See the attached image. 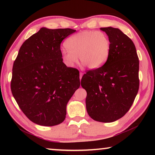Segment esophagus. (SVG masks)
I'll return each mask as SVG.
<instances>
[{"label":"esophagus","mask_w":155,"mask_h":155,"mask_svg":"<svg viewBox=\"0 0 155 155\" xmlns=\"http://www.w3.org/2000/svg\"><path fill=\"white\" fill-rule=\"evenodd\" d=\"M83 75V73H82V72H80V80L81 79V78H82Z\"/></svg>","instance_id":"obj_1"}]
</instances>
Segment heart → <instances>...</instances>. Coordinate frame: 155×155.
<instances>
[{
    "instance_id": "obj_1",
    "label": "heart",
    "mask_w": 155,
    "mask_h": 155,
    "mask_svg": "<svg viewBox=\"0 0 155 155\" xmlns=\"http://www.w3.org/2000/svg\"><path fill=\"white\" fill-rule=\"evenodd\" d=\"M61 51V58L66 66L74 67L78 57L90 69H97L105 64L111 51V41L105 33L83 31L70 36Z\"/></svg>"
}]
</instances>
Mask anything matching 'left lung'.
Listing matches in <instances>:
<instances>
[{"label":"left lung","mask_w":155,"mask_h":155,"mask_svg":"<svg viewBox=\"0 0 155 155\" xmlns=\"http://www.w3.org/2000/svg\"><path fill=\"white\" fill-rule=\"evenodd\" d=\"M111 41V51L105 64L89 70L81 78L87 91L88 115L101 122H112L127 114L137 96L139 58L133 41L118 28H101Z\"/></svg>","instance_id":"8db88e82"}]
</instances>
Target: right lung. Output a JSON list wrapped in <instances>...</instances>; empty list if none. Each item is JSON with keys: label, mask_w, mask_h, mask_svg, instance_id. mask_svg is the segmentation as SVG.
<instances>
[{"label": "right lung", "mask_w": 155, "mask_h": 155, "mask_svg": "<svg viewBox=\"0 0 155 155\" xmlns=\"http://www.w3.org/2000/svg\"><path fill=\"white\" fill-rule=\"evenodd\" d=\"M75 31L41 28L22 44L14 61L12 94L37 124L52 127L64 122L68 101L80 87L79 72L65 65L60 49L61 41Z\"/></svg>", "instance_id": "1"}]
</instances>
